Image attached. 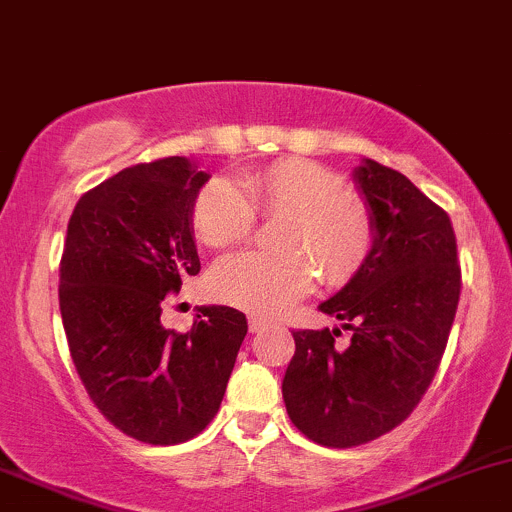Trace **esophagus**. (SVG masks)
I'll use <instances>...</instances> for the list:
<instances>
[{
  "label": "esophagus",
  "instance_id": "esophagus-1",
  "mask_svg": "<svg viewBox=\"0 0 512 512\" xmlns=\"http://www.w3.org/2000/svg\"><path fill=\"white\" fill-rule=\"evenodd\" d=\"M266 327H268L266 317H261V315H251L249 317V329H251V332H261V329H266Z\"/></svg>",
  "mask_w": 512,
  "mask_h": 512
}]
</instances>
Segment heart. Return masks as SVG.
<instances>
[{
  "label": "heart",
  "mask_w": 512,
  "mask_h": 512,
  "mask_svg": "<svg viewBox=\"0 0 512 512\" xmlns=\"http://www.w3.org/2000/svg\"><path fill=\"white\" fill-rule=\"evenodd\" d=\"M263 217L285 214L278 254L239 251L214 266V298L258 315H276L305 298L315 271L329 288L349 283L371 256L376 224L368 205L344 178L307 158H283L241 175L239 183L210 180L192 200V229L210 246H229Z\"/></svg>",
  "instance_id": "1"
}]
</instances>
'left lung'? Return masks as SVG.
I'll return each instance as SVG.
<instances>
[{
    "label": "left lung",
    "instance_id": "obj_1",
    "mask_svg": "<svg viewBox=\"0 0 512 512\" xmlns=\"http://www.w3.org/2000/svg\"><path fill=\"white\" fill-rule=\"evenodd\" d=\"M354 180L376 224L366 266L324 315L342 329L293 332L283 378L290 420L312 442L346 449L398 427L430 388L461 293L449 214L398 170L364 158Z\"/></svg>",
    "mask_w": 512,
    "mask_h": 512
}]
</instances>
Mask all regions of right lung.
Segmentation results:
<instances>
[{
    "label": "right lung",
    "instance_id": "add662e5",
    "mask_svg": "<svg viewBox=\"0 0 512 512\" xmlns=\"http://www.w3.org/2000/svg\"><path fill=\"white\" fill-rule=\"evenodd\" d=\"M210 175L183 156L124 168L87 190L60 258V315L78 376L117 430L180 444L205 430L249 324L197 307L190 332L161 324L163 298L200 273L192 200Z\"/></svg>",
    "mask_w": 512,
    "mask_h": 512
}]
</instances>
